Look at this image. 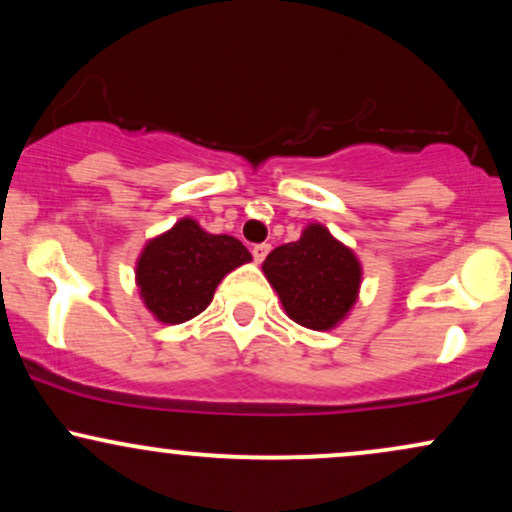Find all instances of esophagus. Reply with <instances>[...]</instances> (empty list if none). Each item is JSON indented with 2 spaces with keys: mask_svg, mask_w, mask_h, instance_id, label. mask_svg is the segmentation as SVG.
<instances>
[{
  "mask_svg": "<svg viewBox=\"0 0 512 512\" xmlns=\"http://www.w3.org/2000/svg\"><path fill=\"white\" fill-rule=\"evenodd\" d=\"M269 250H272V245H267V243L255 245V248H252V257H255V262H257V264H262V262H264V257L269 255Z\"/></svg>",
  "mask_w": 512,
  "mask_h": 512,
  "instance_id": "1",
  "label": "esophagus"
}]
</instances>
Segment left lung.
<instances>
[{
    "instance_id": "obj_1",
    "label": "left lung",
    "mask_w": 512,
    "mask_h": 512,
    "mask_svg": "<svg viewBox=\"0 0 512 512\" xmlns=\"http://www.w3.org/2000/svg\"><path fill=\"white\" fill-rule=\"evenodd\" d=\"M262 272L279 293L286 315L308 330H332L358 298L361 262L320 223H310L296 243L267 255Z\"/></svg>"
}]
</instances>
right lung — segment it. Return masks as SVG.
Returning <instances> with one entry per match:
<instances>
[{"mask_svg":"<svg viewBox=\"0 0 512 512\" xmlns=\"http://www.w3.org/2000/svg\"><path fill=\"white\" fill-rule=\"evenodd\" d=\"M252 255L233 236H214L197 221L180 219L146 243L137 260V286L158 322L180 325L202 313L228 272Z\"/></svg>","mask_w":512,"mask_h":512,"instance_id":"obj_1","label":"right lung"}]
</instances>
